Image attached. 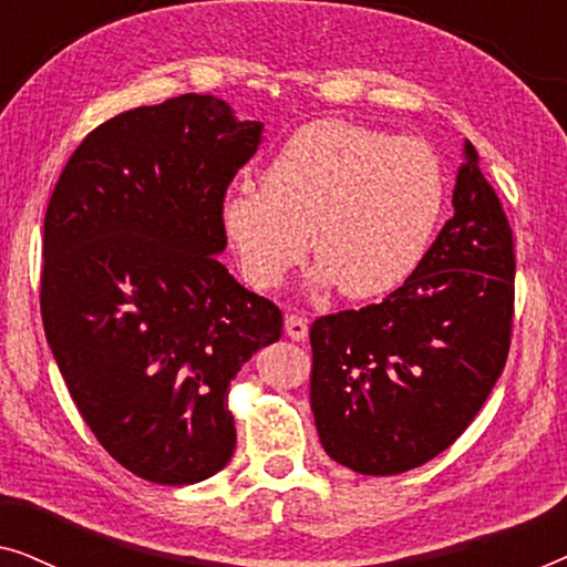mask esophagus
<instances>
[{"instance_id":"1","label":"esophagus","mask_w":567,"mask_h":567,"mask_svg":"<svg viewBox=\"0 0 567 567\" xmlns=\"http://www.w3.org/2000/svg\"><path fill=\"white\" fill-rule=\"evenodd\" d=\"M284 330H286V336H289L291 340H299V343H305V340L309 338V324L305 317H299V315L286 317Z\"/></svg>"}]
</instances>
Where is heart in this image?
Wrapping results in <instances>:
<instances>
[{"mask_svg":"<svg viewBox=\"0 0 567 567\" xmlns=\"http://www.w3.org/2000/svg\"><path fill=\"white\" fill-rule=\"evenodd\" d=\"M436 152L338 118L286 138L262 185L224 193L219 224L255 289H274L312 250L309 286L351 299L384 297L421 266L444 212Z\"/></svg>","mask_w":567,"mask_h":567,"instance_id":"heart-1","label":"heart"}]
</instances>
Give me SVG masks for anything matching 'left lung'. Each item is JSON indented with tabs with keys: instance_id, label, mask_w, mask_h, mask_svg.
<instances>
[{
	"instance_id": "obj_1",
	"label": "left lung",
	"mask_w": 567,
	"mask_h": 567,
	"mask_svg": "<svg viewBox=\"0 0 567 567\" xmlns=\"http://www.w3.org/2000/svg\"><path fill=\"white\" fill-rule=\"evenodd\" d=\"M454 216L382 305L315 320V425L330 460L361 475L415 470L462 436L506 367L514 237L475 146Z\"/></svg>"
}]
</instances>
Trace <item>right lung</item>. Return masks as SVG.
I'll return each instance as SVG.
<instances>
[{"label": "right lung", "instance_id": "1", "mask_svg": "<svg viewBox=\"0 0 567 567\" xmlns=\"http://www.w3.org/2000/svg\"><path fill=\"white\" fill-rule=\"evenodd\" d=\"M260 142L262 123L188 92L97 126L49 200L45 340L95 439L150 483L193 485L231 460L229 382L281 338V309L216 258L219 204Z\"/></svg>", "mask_w": 567, "mask_h": 567}]
</instances>
